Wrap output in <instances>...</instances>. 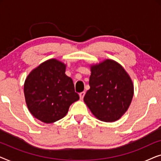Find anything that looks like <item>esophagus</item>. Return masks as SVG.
Segmentation results:
<instances>
[{"instance_id":"34e87169","label":"esophagus","mask_w":161,"mask_h":161,"mask_svg":"<svg viewBox=\"0 0 161 161\" xmlns=\"http://www.w3.org/2000/svg\"><path fill=\"white\" fill-rule=\"evenodd\" d=\"M85 92H80V94H79V96H80V100H83V97H84V96H85Z\"/></svg>"}]
</instances>
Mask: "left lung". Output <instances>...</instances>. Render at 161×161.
I'll return each instance as SVG.
<instances>
[{
	"mask_svg": "<svg viewBox=\"0 0 161 161\" xmlns=\"http://www.w3.org/2000/svg\"><path fill=\"white\" fill-rule=\"evenodd\" d=\"M90 89L83 100L98 119L111 122L118 120L128 109L133 96V85L124 68L107 59L92 66Z\"/></svg>",
	"mask_w": 161,
	"mask_h": 161,
	"instance_id": "obj_1",
	"label": "left lung"
}]
</instances>
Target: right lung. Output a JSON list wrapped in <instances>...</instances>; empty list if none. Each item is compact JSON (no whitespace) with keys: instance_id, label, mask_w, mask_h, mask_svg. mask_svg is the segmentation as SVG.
<instances>
[{"instance_id":"obj_1","label":"right lung","mask_w":161,"mask_h":161,"mask_svg":"<svg viewBox=\"0 0 161 161\" xmlns=\"http://www.w3.org/2000/svg\"><path fill=\"white\" fill-rule=\"evenodd\" d=\"M66 66L50 59L34 69L24 84L25 102L34 117L45 123L56 122L79 100L72 78L66 75Z\"/></svg>"}]
</instances>
